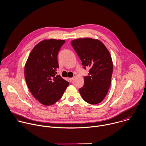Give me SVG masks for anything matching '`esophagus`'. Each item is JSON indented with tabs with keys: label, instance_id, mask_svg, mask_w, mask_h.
<instances>
[{
	"label": "esophagus",
	"instance_id": "obj_1",
	"mask_svg": "<svg viewBox=\"0 0 146 146\" xmlns=\"http://www.w3.org/2000/svg\"><path fill=\"white\" fill-rule=\"evenodd\" d=\"M74 78H69V80L71 81V82H72L73 80H74Z\"/></svg>",
	"mask_w": 146,
	"mask_h": 146
}]
</instances>
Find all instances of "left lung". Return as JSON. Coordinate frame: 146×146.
Returning <instances> with one entry per match:
<instances>
[{
    "label": "left lung",
    "mask_w": 146,
    "mask_h": 146,
    "mask_svg": "<svg viewBox=\"0 0 146 146\" xmlns=\"http://www.w3.org/2000/svg\"><path fill=\"white\" fill-rule=\"evenodd\" d=\"M71 43L84 68H90L89 75L84 76V85L79 92L86 102L99 104L106 96L111 84L113 62L110 53L98 39L78 38Z\"/></svg>",
    "instance_id": "obj_1"
}]
</instances>
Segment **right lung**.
I'll use <instances>...</instances> for the list:
<instances>
[{
    "mask_svg": "<svg viewBox=\"0 0 146 146\" xmlns=\"http://www.w3.org/2000/svg\"><path fill=\"white\" fill-rule=\"evenodd\" d=\"M65 42L53 38L40 41L31 51L25 65V77L29 90L45 106L59 101L69 85L60 75H56L59 68L57 54Z\"/></svg>",
    "mask_w": 146,
    "mask_h": 146,
    "instance_id": "add662e5",
    "label": "right lung"
}]
</instances>
